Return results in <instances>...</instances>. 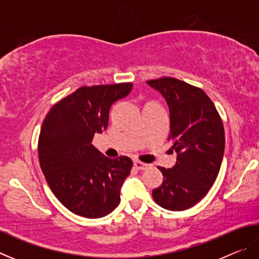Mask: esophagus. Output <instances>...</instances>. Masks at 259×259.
Returning <instances> with one entry per match:
<instances>
[{
  "label": "esophagus",
  "instance_id": "34e87169",
  "mask_svg": "<svg viewBox=\"0 0 259 259\" xmlns=\"http://www.w3.org/2000/svg\"><path fill=\"white\" fill-rule=\"evenodd\" d=\"M134 166L137 170H145L147 166H148V164L143 163V162H140V161H135L134 162Z\"/></svg>",
  "mask_w": 259,
  "mask_h": 259
}]
</instances>
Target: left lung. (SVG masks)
I'll return each mask as SVG.
<instances>
[{
	"label": "left lung",
	"mask_w": 259,
	"mask_h": 259,
	"mask_svg": "<svg viewBox=\"0 0 259 259\" xmlns=\"http://www.w3.org/2000/svg\"><path fill=\"white\" fill-rule=\"evenodd\" d=\"M160 91L170 112L174 168L159 166L163 182L152 195L160 207L182 211L200 202L213 185L225 148L223 121L202 89L174 77L147 81Z\"/></svg>",
	"instance_id": "1"
}]
</instances>
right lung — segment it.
<instances>
[{
    "label": "right lung",
    "instance_id": "add662e5",
    "mask_svg": "<svg viewBox=\"0 0 259 259\" xmlns=\"http://www.w3.org/2000/svg\"><path fill=\"white\" fill-rule=\"evenodd\" d=\"M133 89V83L83 85L48 112L38 137V160L48 185L69 211L100 218L120 203L129 176L128 156L109 159L91 144L108 125L112 105Z\"/></svg>",
    "mask_w": 259,
    "mask_h": 259
}]
</instances>
